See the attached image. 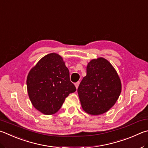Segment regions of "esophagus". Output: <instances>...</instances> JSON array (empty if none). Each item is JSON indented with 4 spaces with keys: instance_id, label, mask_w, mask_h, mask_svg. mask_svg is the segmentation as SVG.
Listing matches in <instances>:
<instances>
[{
    "instance_id": "obj_1",
    "label": "esophagus",
    "mask_w": 148,
    "mask_h": 148,
    "mask_svg": "<svg viewBox=\"0 0 148 148\" xmlns=\"http://www.w3.org/2000/svg\"><path fill=\"white\" fill-rule=\"evenodd\" d=\"M79 85V82L75 83V86H76V88H78Z\"/></svg>"
}]
</instances>
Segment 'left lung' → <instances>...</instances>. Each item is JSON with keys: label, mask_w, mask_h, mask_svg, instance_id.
Wrapping results in <instances>:
<instances>
[{"label": "left lung", "mask_w": 148, "mask_h": 148, "mask_svg": "<svg viewBox=\"0 0 148 148\" xmlns=\"http://www.w3.org/2000/svg\"><path fill=\"white\" fill-rule=\"evenodd\" d=\"M122 83L116 70L103 58L93 59L87 66V75L77 88L83 111L92 115L103 114L116 103Z\"/></svg>", "instance_id": "8db88e82"}]
</instances>
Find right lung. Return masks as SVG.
Wrapping results in <instances>:
<instances>
[{
	"instance_id": "right-lung-1",
	"label": "right lung",
	"mask_w": 148,
	"mask_h": 148,
	"mask_svg": "<svg viewBox=\"0 0 148 148\" xmlns=\"http://www.w3.org/2000/svg\"><path fill=\"white\" fill-rule=\"evenodd\" d=\"M26 85L33 106L46 115L57 112L69 94L76 90L62 57L56 53L44 56L29 71Z\"/></svg>"
}]
</instances>
